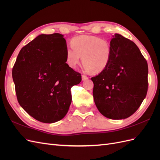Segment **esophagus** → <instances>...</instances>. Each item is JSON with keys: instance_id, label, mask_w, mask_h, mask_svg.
<instances>
[{"instance_id": "obj_1", "label": "esophagus", "mask_w": 160, "mask_h": 160, "mask_svg": "<svg viewBox=\"0 0 160 160\" xmlns=\"http://www.w3.org/2000/svg\"><path fill=\"white\" fill-rule=\"evenodd\" d=\"M89 79V77L88 76H86L85 75H82V80L83 81H85V80H88Z\"/></svg>"}]
</instances>
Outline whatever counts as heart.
I'll list each match as a JSON object with an SVG mask.
<instances>
[{
    "instance_id": "b5f03b06",
    "label": "heart",
    "mask_w": 160,
    "mask_h": 160,
    "mask_svg": "<svg viewBox=\"0 0 160 160\" xmlns=\"http://www.w3.org/2000/svg\"><path fill=\"white\" fill-rule=\"evenodd\" d=\"M66 49V61L71 68H75L81 60L87 71L100 72L108 67L111 59V48L108 41L98 37L81 35L71 41Z\"/></svg>"
}]
</instances>
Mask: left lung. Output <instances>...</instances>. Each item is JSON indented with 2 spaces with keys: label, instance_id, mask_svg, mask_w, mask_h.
I'll use <instances>...</instances> for the list:
<instances>
[{
  "label": "left lung",
  "instance_id": "obj_1",
  "mask_svg": "<svg viewBox=\"0 0 160 160\" xmlns=\"http://www.w3.org/2000/svg\"><path fill=\"white\" fill-rule=\"evenodd\" d=\"M111 59L108 67L91 77L93 95L99 112L111 119L130 117L146 98L148 66L137 45L115 34L110 41Z\"/></svg>",
  "mask_w": 160,
  "mask_h": 160
}]
</instances>
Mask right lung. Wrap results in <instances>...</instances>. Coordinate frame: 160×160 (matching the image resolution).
Listing matches in <instances>:
<instances>
[{
    "label": "right lung",
    "instance_id": "1",
    "mask_svg": "<svg viewBox=\"0 0 160 160\" xmlns=\"http://www.w3.org/2000/svg\"><path fill=\"white\" fill-rule=\"evenodd\" d=\"M66 41L59 33L41 35L19 52L12 75L18 103L31 117L51 123L69 111L71 88L81 75L66 63Z\"/></svg>",
    "mask_w": 160,
    "mask_h": 160
}]
</instances>
